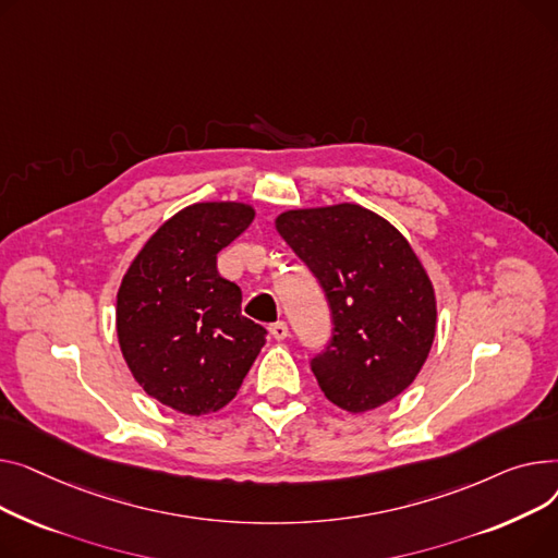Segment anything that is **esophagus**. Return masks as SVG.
<instances>
[{
    "label": "esophagus",
    "instance_id": "obj_1",
    "mask_svg": "<svg viewBox=\"0 0 558 558\" xmlns=\"http://www.w3.org/2000/svg\"><path fill=\"white\" fill-rule=\"evenodd\" d=\"M270 333H272L275 340H286L288 338V324L286 322L270 324Z\"/></svg>",
    "mask_w": 558,
    "mask_h": 558
}]
</instances>
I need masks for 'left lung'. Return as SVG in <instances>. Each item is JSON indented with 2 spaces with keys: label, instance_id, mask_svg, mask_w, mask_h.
<instances>
[{
  "label": "left lung",
  "instance_id": "8db88e82",
  "mask_svg": "<svg viewBox=\"0 0 558 558\" xmlns=\"http://www.w3.org/2000/svg\"><path fill=\"white\" fill-rule=\"evenodd\" d=\"M275 225L331 306L333 340L311 363L324 397L353 414L397 399L437 331L435 286L408 239L353 203L288 209Z\"/></svg>",
  "mask_w": 558,
  "mask_h": 558
}]
</instances>
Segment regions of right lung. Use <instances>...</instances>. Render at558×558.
Wrapping results in <instances>:
<instances>
[{
	"label": "right lung",
	"mask_w": 558,
	"mask_h": 558,
	"mask_svg": "<svg viewBox=\"0 0 558 558\" xmlns=\"http://www.w3.org/2000/svg\"><path fill=\"white\" fill-rule=\"evenodd\" d=\"M254 220L247 203H195L146 241L117 292V338L148 397L189 416L236 397L266 329L241 315V288L216 256Z\"/></svg>",
	"instance_id": "add662e5"
}]
</instances>
